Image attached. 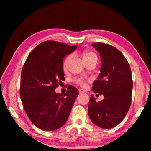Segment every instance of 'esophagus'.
<instances>
[{
	"mask_svg": "<svg viewBox=\"0 0 151 151\" xmlns=\"http://www.w3.org/2000/svg\"><path fill=\"white\" fill-rule=\"evenodd\" d=\"M85 92H86V91L84 90V89H79V93L82 94V93H84Z\"/></svg>",
	"mask_w": 151,
	"mask_h": 151,
	"instance_id": "34e87169",
	"label": "esophagus"
}]
</instances>
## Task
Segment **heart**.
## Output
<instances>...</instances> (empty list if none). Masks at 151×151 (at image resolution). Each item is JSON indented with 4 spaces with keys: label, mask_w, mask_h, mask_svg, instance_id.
Wrapping results in <instances>:
<instances>
[{
    "label": "heart",
    "mask_w": 151,
    "mask_h": 151,
    "mask_svg": "<svg viewBox=\"0 0 151 151\" xmlns=\"http://www.w3.org/2000/svg\"><path fill=\"white\" fill-rule=\"evenodd\" d=\"M72 58V55H69L68 56L66 57V58L65 59L63 62V67L64 68H66L68 63H69L70 59ZM82 58L83 60H91V59H97V56L95 54L92 52H89V51H85V52H83L82 54ZM76 82L78 83V84L81 85V86H84L85 85V81L83 80L82 78H78L76 80Z\"/></svg>",
    "instance_id": "heart-1"
}]
</instances>
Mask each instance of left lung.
<instances>
[{
  "mask_svg": "<svg viewBox=\"0 0 151 151\" xmlns=\"http://www.w3.org/2000/svg\"><path fill=\"white\" fill-rule=\"evenodd\" d=\"M100 54L101 67L93 91L103 95V100L97 102L91 95L88 106L89 118L104 129L113 128L126 116L132 100V72L127 59L116 48L108 44L93 43Z\"/></svg>",
  "mask_w": 151,
  "mask_h": 151,
  "instance_id": "obj_1",
  "label": "left lung"
}]
</instances>
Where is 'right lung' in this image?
Listing matches in <instances>:
<instances>
[{
    "instance_id": "1",
    "label": "right lung",
    "mask_w": 151,
    "mask_h": 151,
    "mask_svg": "<svg viewBox=\"0 0 151 151\" xmlns=\"http://www.w3.org/2000/svg\"><path fill=\"white\" fill-rule=\"evenodd\" d=\"M78 45L55 41L40 43L28 55L21 71L20 96L25 112L35 126L45 131L60 129L68 119L78 90L68 86L62 94L56 88L65 80L63 60Z\"/></svg>"
}]
</instances>
